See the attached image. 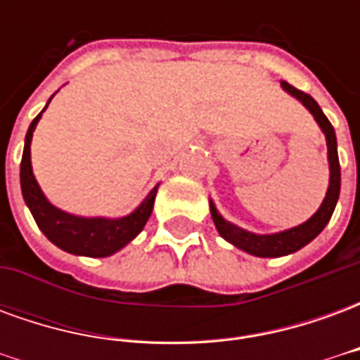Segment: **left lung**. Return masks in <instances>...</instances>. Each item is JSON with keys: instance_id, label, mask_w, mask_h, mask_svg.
<instances>
[{"instance_id": "obj_1", "label": "left lung", "mask_w": 360, "mask_h": 360, "mask_svg": "<svg viewBox=\"0 0 360 360\" xmlns=\"http://www.w3.org/2000/svg\"><path fill=\"white\" fill-rule=\"evenodd\" d=\"M281 89L285 90L287 94L293 96L299 102L310 111V115L314 117L318 127L322 129L326 136V146H328V165H330V183H328V191L320 208H318L307 221H302L301 226H295L285 231H278V233H252L243 227L235 226L231 221H227L216 208V204L210 198V214L214 219V226L218 229V233L231 243L237 249L249 252L252 257L260 258H279L293 255L304 245H309L312 239H316L318 235L322 233V229L328 226V221L332 218L335 204L340 198L341 188V169H340V158H338V141H335V131H333L332 123L328 121L324 115L322 108L318 105L316 100L312 96L304 94L302 90H297L291 86L289 82H281Z\"/></svg>"}]
</instances>
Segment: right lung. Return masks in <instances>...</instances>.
<instances>
[{"instance_id":"add662e5","label":"right lung","mask_w":360,"mask_h":360,"mask_svg":"<svg viewBox=\"0 0 360 360\" xmlns=\"http://www.w3.org/2000/svg\"><path fill=\"white\" fill-rule=\"evenodd\" d=\"M51 98L48 100V103L51 102ZM48 103H46V108H48ZM46 108L36 115L34 121L28 127L27 136H25V150H22V160H20L22 198H25L34 221L40 227V231L56 247L65 252H71V255H77V257H111L117 250L127 247L144 229L150 214H152V208H154L160 183L150 191L146 198L131 214L121 216V218H84V216H75V214H69V212L53 206L38 185L34 173H32V162H30L32 133H34L36 125Z\"/></svg>"}]
</instances>
